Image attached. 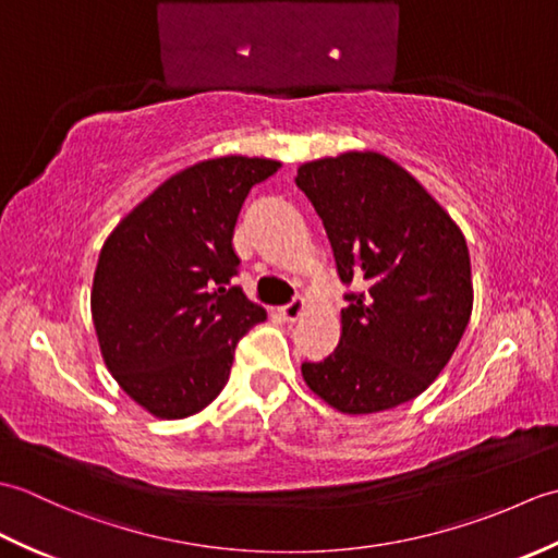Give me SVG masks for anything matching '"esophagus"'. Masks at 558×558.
I'll use <instances>...</instances> for the list:
<instances>
[{
	"label": "esophagus",
	"instance_id": "34e87169",
	"mask_svg": "<svg viewBox=\"0 0 558 558\" xmlns=\"http://www.w3.org/2000/svg\"><path fill=\"white\" fill-rule=\"evenodd\" d=\"M304 312H306V302L302 298H294L290 304L280 306V314L282 318H288V322H298Z\"/></svg>",
	"mask_w": 558,
	"mask_h": 558
}]
</instances>
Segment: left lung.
Returning a JSON list of instances; mask_svg holds the SVG:
<instances>
[{"label":"left lung","instance_id":"8db88e82","mask_svg":"<svg viewBox=\"0 0 558 558\" xmlns=\"http://www.w3.org/2000/svg\"><path fill=\"white\" fill-rule=\"evenodd\" d=\"M294 182L324 220L340 280L338 348L304 362L314 393L345 414L417 398L453 357L472 314L470 252L453 218L374 150L300 165Z\"/></svg>","mask_w":558,"mask_h":558}]
</instances>
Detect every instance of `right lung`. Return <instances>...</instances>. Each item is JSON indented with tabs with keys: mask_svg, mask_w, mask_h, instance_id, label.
Masks as SVG:
<instances>
[{
	"mask_svg": "<svg viewBox=\"0 0 558 558\" xmlns=\"http://www.w3.org/2000/svg\"><path fill=\"white\" fill-rule=\"evenodd\" d=\"M278 160L225 156L172 174L100 248L90 314L114 381L160 420L201 412L228 384L234 348L266 322L232 286V234L252 186Z\"/></svg>",
	"mask_w": 558,
	"mask_h": 558,
	"instance_id": "right-lung-1",
	"label": "right lung"
}]
</instances>
